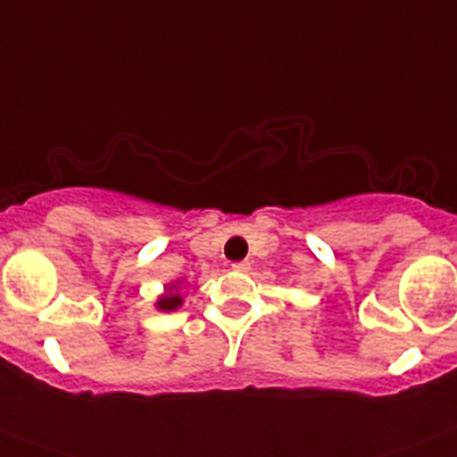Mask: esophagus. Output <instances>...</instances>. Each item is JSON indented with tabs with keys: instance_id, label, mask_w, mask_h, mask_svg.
I'll list each match as a JSON object with an SVG mask.
<instances>
[{
	"instance_id": "obj_1",
	"label": "esophagus",
	"mask_w": 457,
	"mask_h": 457,
	"mask_svg": "<svg viewBox=\"0 0 457 457\" xmlns=\"http://www.w3.org/2000/svg\"><path fill=\"white\" fill-rule=\"evenodd\" d=\"M232 269H234V271H239V273L251 271V262H248V260H244V262H234Z\"/></svg>"
}]
</instances>
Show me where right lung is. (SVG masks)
<instances>
[{"instance_id":"add662e5","label":"right lung","mask_w":457,"mask_h":457,"mask_svg":"<svg viewBox=\"0 0 457 457\" xmlns=\"http://www.w3.org/2000/svg\"><path fill=\"white\" fill-rule=\"evenodd\" d=\"M184 303V296H181V280H174V283H168L162 287V295L156 299V311L162 312H172L177 308H181Z\"/></svg>"}]
</instances>
